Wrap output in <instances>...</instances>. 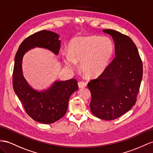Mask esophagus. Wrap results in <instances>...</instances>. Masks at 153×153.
Returning <instances> with one entry per match:
<instances>
[{
    "label": "esophagus",
    "mask_w": 153,
    "mask_h": 153,
    "mask_svg": "<svg viewBox=\"0 0 153 153\" xmlns=\"http://www.w3.org/2000/svg\"><path fill=\"white\" fill-rule=\"evenodd\" d=\"M87 83L85 81H79V83H78V86H79V88H83L87 87Z\"/></svg>",
    "instance_id": "obj_1"
}]
</instances>
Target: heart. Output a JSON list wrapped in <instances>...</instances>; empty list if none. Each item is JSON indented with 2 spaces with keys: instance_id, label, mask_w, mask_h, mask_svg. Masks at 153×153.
Instances as JSON below:
<instances>
[{
  "instance_id": "obj_1",
  "label": "heart",
  "mask_w": 153,
  "mask_h": 153,
  "mask_svg": "<svg viewBox=\"0 0 153 153\" xmlns=\"http://www.w3.org/2000/svg\"><path fill=\"white\" fill-rule=\"evenodd\" d=\"M68 54L64 56L65 64L74 69L76 62L85 76L96 77L108 66L114 52V44L108 37L88 36L73 39L68 45Z\"/></svg>"
}]
</instances>
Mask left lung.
Listing matches in <instances>:
<instances>
[{
  "instance_id": "left-lung-1",
  "label": "left lung",
  "mask_w": 153,
  "mask_h": 153,
  "mask_svg": "<svg viewBox=\"0 0 153 153\" xmlns=\"http://www.w3.org/2000/svg\"><path fill=\"white\" fill-rule=\"evenodd\" d=\"M111 36L115 58L100 76L88 83L92 114L100 119L112 120L124 114L136 102L143 76V64L132 39L113 30H103Z\"/></svg>"
}]
</instances>
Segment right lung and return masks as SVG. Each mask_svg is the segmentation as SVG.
<instances>
[{
    "label": "right lung",
    "mask_w": 153,
    "mask_h": 153,
    "mask_svg": "<svg viewBox=\"0 0 153 153\" xmlns=\"http://www.w3.org/2000/svg\"><path fill=\"white\" fill-rule=\"evenodd\" d=\"M59 35L42 30L26 38L19 46L15 57L13 87L27 114L35 121L45 124L56 122L66 112L69 99L78 89L77 81L71 79L56 81L46 91H35L22 75V61L25 53L35 46L48 49L56 55L60 49Z\"/></svg>",
    "instance_id": "right-lung-1"
}]
</instances>
